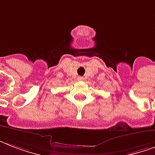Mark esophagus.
<instances>
[{"mask_svg": "<svg viewBox=\"0 0 155 155\" xmlns=\"http://www.w3.org/2000/svg\"><path fill=\"white\" fill-rule=\"evenodd\" d=\"M77 80H79V81H83V80H84V78H83L82 76H79V77L77 78Z\"/></svg>", "mask_w": 155, "mask_h": 155, "instance_id": "obj_1", "label": "esophagus"}]
</instances>
